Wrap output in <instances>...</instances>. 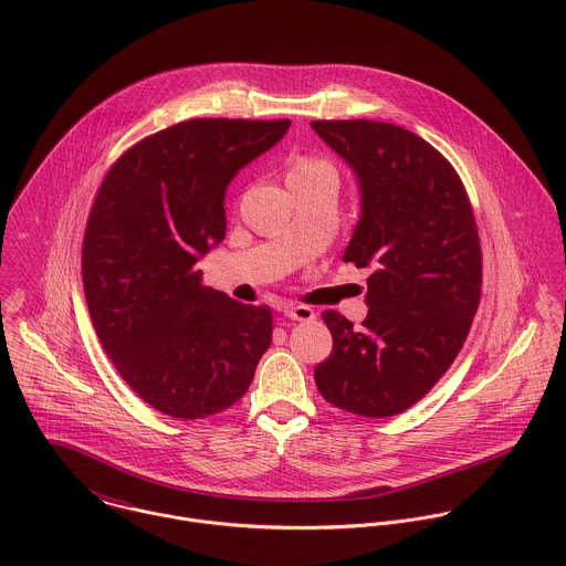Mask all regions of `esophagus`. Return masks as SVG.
Instances as JSON below:
<instances>
[{"label": "esophagus", "mask_w": 566, "mask_h": 566, "mask_svg": "<svg viewBox=\"0 0 566 566\" xmlns=\"http://www.w3.org/2000/svg\"><path fill=\"white\" fill-rule=\"evenodd\" d=\"M285 316H287L290 321H296V323H310V321L316 318L314 310L307 307V305H287V307H285Z\"/></svg>", "instance_id": "esophagus-1"}]
</instances>
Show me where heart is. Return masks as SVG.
Segmentation results:
<instances>
[{
    "label": "heart",
    "mask_w": 566,
    "mask_h": 566,
    "mask_svg": "<svg viewBox=\"0 0 566 566\" xmlns=\"http://www.w3.org/2000/svg\"><path fill=\"white\" fill-rule=\"evenodd\" d=\"M323 171H331L333 174V167L323 159H316V157H303L298 161L294 163L290 167V174L287 178H296V176H312V174H323Z\"/></svg>",
    "instance_id": "obj_1"
}]
</instances>
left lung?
<instances>
[{
	"instance_id": "8db88e82",
	"label": "left lung",
	"mask_w": 566,
	"mask_h": 566,
	"mask_svg": "<svg viewBox=\"0 0 566 566\" xmlns=\"http://www.w3.org/2000/svg\"><path fill=\"white\" fill-rule=\"evenodd\" d=\"M312 128L359 182L361 216L344 261L373 270L361 326L323 314L333 353L316 366V386L350 413L397 416L449 370L475 318V216L453 165L418 135L370 119H318Z\"/></svg>"
}]
</instances>
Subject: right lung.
I'll list each match as a JSON object with an SVG mask.
<instances>
[{"instance_id": "1", "label": "right lung", "mask_w": 566, "mask_h": 566, "mask_svg": "<svg viewBox=\"0 0 566 566\" xmlns=\"http://www.w3.org/2000/svg\"><path fill=\"white\" fill-rule=\"evenodd\" d=\"M290 119H187L126 150L102 180L82 243L99 344L163 413L193 420L238 403L272 342V312L202 285L200 256L224 240V196Z\"/></svg>"}]
</instances>
